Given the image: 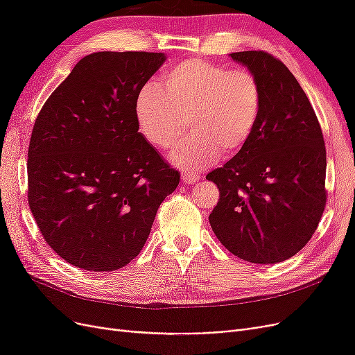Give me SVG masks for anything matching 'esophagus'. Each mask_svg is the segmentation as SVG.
Segmentation results:
<instances>
[{"instance_id": "34e87169", "label": "esophagus", "mask_w": 355, "mask_h": 355, "mask_svg": "<svg viewBox=\"0 0 355 355\" xmlns=\"http://www.w3.org/2000/svg\"><path fill=\"white\" fill-rule=\"evenodd\" d=\"M198 179L200 176L196 173H189V171H184V173H182V180H184V184L187 185L196 184V182H198Z\"/></svg>"}]
</instances>
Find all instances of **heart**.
<instances>
[{
    "mask_svg": "<svg viewBox=\"0 0 355 355\" xmlns=\"http://www.w3.org/2000/svg\"><path fill=\"white\" fill-rule=\"evenodd\" d=\"M261 110L262 89L250 71L204 59L182 60L164 72L159 85H144L135 101L139 132L161 149L178 142L188 118L191 135L170 154L171 163L187 170L210 166L220 151H241Z\"/></svg>",
    "mask_w": 355,
    "mask_h": 355,
    "instance_id": "heart-1",
    "label": "heart"
}]
</instances>
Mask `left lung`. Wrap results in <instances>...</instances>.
<instances>
[{
  "label": "left lung",
  "mask_w": 355,
  "mask_h": 355,
  "mask_svg": "<svg viewBox=\"0 0 355 355\" xmlns=\"http://www.w3.org/2000/svg\"><path fill=\"white\" fill-rule=\"evenodd\" d=\"M257 78L262 110L247 145L207 180L220 198L213 232L252 263H278L302 250L326 206V146L305 92L282 60L265 51L231 53Z\"/></svg>",
  "instance_id": "8db88e82"
}]
</instances>
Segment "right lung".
Wrapping results in <instances>:
<instances>
[{
	"instance_id": "add662e5",
	"label": "right lung",
	"mask_w": 355,
	"mask_h": 355,
	"mask_svg": "<svg viewBox=\"0 0 355 355\" xmlns=\"http://www.w3.org/2000/svg\"><path fill=\"white\" fill-rule=\"evenodd\" d=\"M164 53L98 51L51 93L32 128L28 201L47 244L85 271L144 249L180 175L139 133L135 101Z\"/></svg>"
}]
</instances>
